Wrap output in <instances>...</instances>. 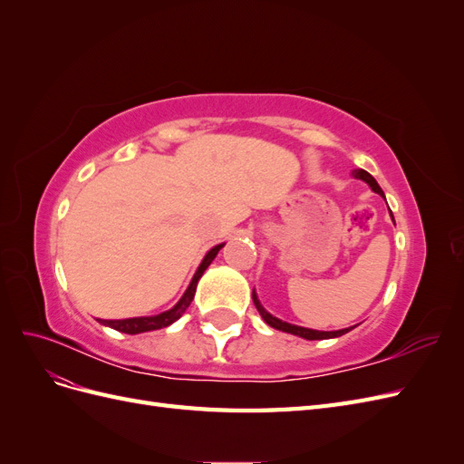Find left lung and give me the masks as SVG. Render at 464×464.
Segmentation results:
<instances>
[{
    "label": "left lung",
    "mask_w": 464,
    "mask_h": 464,
    "mask_svg": "<svg viewBox=\"0 0 464 464\" xmlns=\"http://www.w3.org/2000/svg\"><path fill=\"white\" fill-rule=\"evenodd\" d=\"M353 176H354L356 179L366 181V184L372 188V191H375V193L382 195V198H385V195H383V189L379 188V184H377V181L373 179V176H372V174H368L366 170H353ZM391 218H392V213H391ZM254 304H256L257 312H259V315L263 317V321L266 323V325H271V327H273V329H276V331H285V333H290V334L302 336V339H305V341L336 339V336H343V334H346L348 331H353V329L356 327V325H354V327H346V329H339V331H315V329H307V327H300V325H292V323H286V321L278 319V317H275V315H271L269 312H266L265 307L261 305V302H259V298H257L256 290H254Z\"/></svg>",
    "instance_id": "obj_1"
}]
</instances>
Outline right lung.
Wrapping results in <instances>:
<instances>
[{"label": "right lung", "mask_w": 464, "mask_h": 464, "mask_svg": "<svg viewBox=\"0 0 464 464\" xmlns=\"http://www.w3.org/2000/svg\"><path fill=\"white\" fill-rule=\"evenodd\" d=\"M224 247V244H218L215 247H210L207 251V256L203 257L201 265L198 266V271H195L191 283L188 286V290L184 292V296L179 298V302L172 307V310L168 312H162V314H157V315H147V317H130V319H98L102 323V325L106 327H111L116 329L120 333H128V334H139V333H147V331H157V329H162V327H168L172 325L174 321H178L181 315L186 314V310L189 307L193 296H195V288H198V283L199 278L203 276L207 266L213 263V259L217 257L218 251Z\"/></svg>", "instance_id": "1"}]
</instances>
